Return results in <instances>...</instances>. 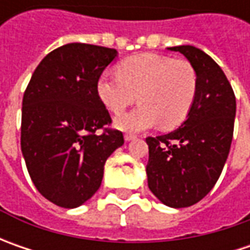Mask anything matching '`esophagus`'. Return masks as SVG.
Segmentation results:
<instances>
[{"mask_svg": "<svg viewBox=\"0 0 250 250\" xmlns=\"http://www.w3.org/2000/svg\"><path fill=\"white\" fill-rule=\"evenodd\" d=\"M135 139H136V135H132V133H126V135H125V140H126V142H130V140Z\"/></svg>", "mask_w": 250, "mask_h": 250, "instance_id": "esophagus-1", "label": "esophagus"}]
</instances>
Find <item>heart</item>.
Returning <instances> with one entry per match:
<instances>
[{
    "mask_svg": "<svg viewBox=\"0 0 250 250\" xmlns=\"http://www.w3.org/2000/svg\"><path fill=\"white\" fill-rule=\"evenodd\" d=\"M118 75L103 73L96 90L101 103L120 114L139 99L140 105L115 118L124 132H140L159 126H179L187 120L197 91V75L187 60L143 53L132 55L118 65Z\"/></svg>",
    "mask_w": 250,
    "mask_h": 250,
    "instance_id": "heart-1",
    "label": "heart"
}]
</instances>
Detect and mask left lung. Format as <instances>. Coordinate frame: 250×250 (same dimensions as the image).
<instances>
[{"label":"left lung","instance_id":"obj_1","mask_svg":"<svg viewBox=\"0 0 250 250\" xmlns=\"http://www.w3.org/2000/svg\"><path fill=\"white\" fill-rule=\"evenodd\" d=\"M184 54L197 75L195 103L181 126L147 138V185L163 205L189 207L206 196L224 168L234 133L236 101L223 69L193 45L169 47Z\"/></svg>","mask_w":250,"mask_h":250}]
</instances>
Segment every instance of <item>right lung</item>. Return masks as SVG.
Wrapping results in <instances>:
<instances>
[{
  "label": "right lung",
  "instance_id": "right-lung-1",
  "mask_svg": "<svg viewBox=\"0 0 250 250\" xmlns=\"http://www.w3.org/2000/svg\"><path fill=\"white\" fill-rule=\"evenodd\" d=\"M117 50L69 43L47 54L22 103L21 147L34 187L63 208L87 202L100 188L104 164L124 145L96 84ZM104 132L97 133L99 129Z\"/></svg>",
  "mask_w": 250,
  "mask_h": 250
}]
</instances>
